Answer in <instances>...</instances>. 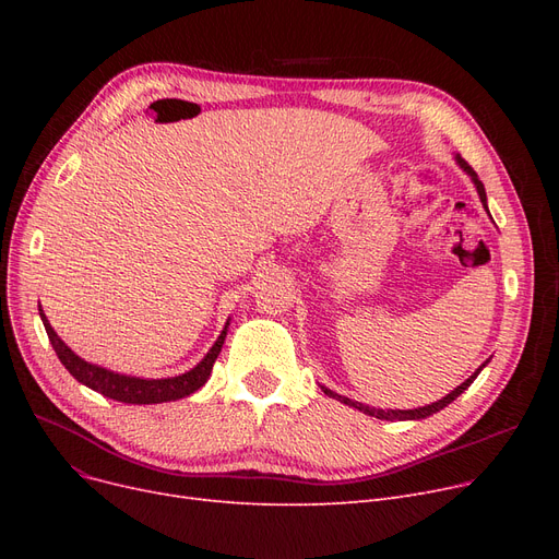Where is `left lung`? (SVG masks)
Returning <instances> with one entry per match:
<instances>
[{
  "mask_svg": "<svg viewBox=\"0 0 559 559\" xmlns=\"http://www.w3.org/2000/svg\"><path fill=\"white\" fill-rule=\"evenodd\" d=\"M457 158V163H460V167L472 176V181L476 183V190H478V194H480V201H483V205L487 209V194H485V186L480 183V179H478V174L474 171V167L468 165L464 158H460V156H455ZM489 213V211H487ZM485 367V365H483ZM480 367V369H483ZM480 369L474 373V376H468L464 383L460 385V388H455L449 396H444L442 401H437V403H432V405H426V407H417V409H376V407H369V405H362V403H358V401H350V399H346V396H340V394H335V392H331V390H326V388H321L324 390V394H329V396H333V399H337V401H342L344 405H350V407H356V409H360V413H365V415H369V417H376V419H385V421H394V419H399V421H405V419H424V417H430V415H435V413H439V409H444L449 403H453L468 385L474 383L476 380V376L480 373Z\"/></svg>",
  "mask_w": 559,
  "mask_h": 559,
  "instance_id": "obj_1",
  "label": "left lung"
}]
</instances>
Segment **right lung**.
I'll return each mask as SVG.
<instances>
[{"instance_id":"1","label":"right lung","mask_w":559,"mask_h":559,"mask_svg":"<svg viewBox=\"0 0 559 559\" xmlns=\"http://www.w3.org/2000/svg\"><path fill=\"white\" fill-rule=\"evenodd\" d=\"M40 319L45 324L47 337L56 350L58 360L63 362V367L83 383L85 388H91L112 401H120V403H131V405H150V403H165V401H176V399H183L190 396L192 392H197L199 388L205 385V380H209L213 365L219 356L224 337H226V329L224 326L222 335L217 337V342L213 344V348L205 354V358L190 369L188 373L181 376H174V378H160V380H144V378H133V376H122V373H115L108 369H102L97 365H91L81 360L72 348L66 346V342L53 333V329L49 326L47 317L40 310Z\"/></svg>"}]
</instances>
